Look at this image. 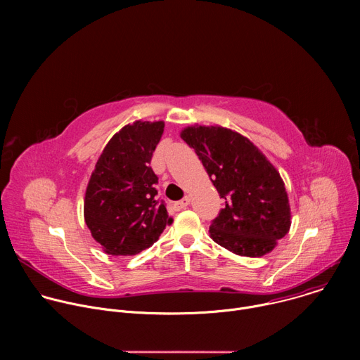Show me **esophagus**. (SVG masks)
<instances>
[{"label": "esophagus", "instance_id": "1", "mask_svg": "<svg viewBox=\"0 0 360 360\" xmlns=\"http://www.w3.org/2000/svg\"><path fill=\"white\" fill-rule=\"evenodd\" d=\"M189 202H191V198H189V196H185V198L181 199L179 202H175V203H174V210H175V211H182V210H185V208L188 207Z\"/></svg>", "mask_w": 360, "mask_h": 360}]
</instances>
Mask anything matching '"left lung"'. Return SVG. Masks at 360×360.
<instances>
[{
  "instance_id": "obj_1",
  "label": "left lung",
  "mask_w": 360,
  "mask_h": 360,
  "mask_svg": "<svg viewBox=\"0 0 360 360\" xmlns=\"http://www.w3.org/2000/svg\"><path fill=\"white\" fill-rule=\"evenodd\" d=\"M181 138L195 149L225 208L210 236L225 249L259 258L290 229L285 182L262 150L246 136L219 125H191Z\"/></svg>"
}]
</instances>
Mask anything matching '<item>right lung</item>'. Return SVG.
Returning a JSON list of instances; mask_svg holds the SVG:
<instances>
[{
  "mask_svg": "<svg viewBox=\"0 0 360 360\" xmlns=\"http://www.w3.org/2000/svg\"><path fill=\"white\" fill-rule=\"evenodd\" d=\"M164 121H135L105 145L86 185L84 219L102 250L128 256L155 243L172 224L149 167Z\"/></svg>",
  "mask_w": 360,
  "mask_h": 360,
  "instance_id": "add662e5",
  "label": "right lung"
}]
</instances>
